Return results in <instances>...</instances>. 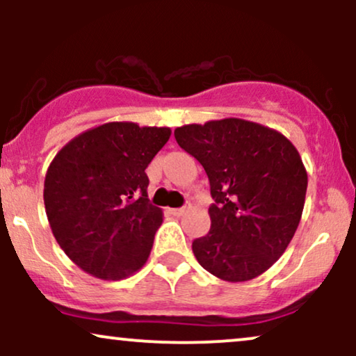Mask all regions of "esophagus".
<instances>
[{
    "label": "esophagus",
    "mask_w": 356,
    "mask_h": 356,
    "mask_svg": "<svg viewBox=\"0 0 356 356\" xmlns=\"http://www.w3.org/2000/svg\"><path fill=\"white\" fill-rule=\"evenodd\" d=\"M170 214L177 216V218H181V216L186 214V207H179V209H170Z\"/></svg>",
    "instance_id": "esophagus-1"
}]
</instances>
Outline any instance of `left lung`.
I'll return each mask as SVG.
<instances>
[{
	"label": "left lung",
	"mask_w": 356,
	"mask_h": 356,
	"mask_svg": "<svg viewBox=\"0 0 356 356\" xmlns=\"http://www.w3.org/2000/svg\"><path fill=\"white\" fill-rule=\"evenodd\" d=\"M174 136L204 167L214 199L209 232L192 243L195 259L229 283L263 275L286 251L303 214L308 174L296 147L243 118L177 127Z\"/></svg>",
	"instance_id": "obj_1"
}]
</instances>
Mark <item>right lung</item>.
<instances>
[{
  "instance_id": "obj_1",
  "label": "right lung",
  "mask_w": 356,
  "mask_h": 356,
  "mask_svg": "<svg viewBox=\"0 0 356 356\" xmlns=\"http://www.w3.org/2000/svg\"><path fill=\"white\" fill-rule=\"evenodd\" d=\"M169 137V127L108 122L72 138L51 161L43 189L48 222L85 273L118 281L149 259L162 209L147 199L145 169Z\"/></svg>"
}]
</instances>
